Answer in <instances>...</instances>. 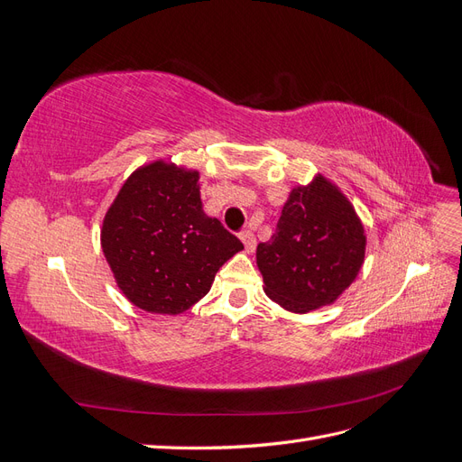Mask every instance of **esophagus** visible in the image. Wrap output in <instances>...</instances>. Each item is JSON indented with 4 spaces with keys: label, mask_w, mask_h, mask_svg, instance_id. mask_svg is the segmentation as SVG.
<instances>
[{
    "label": "esophagus",
    "mask_w": 462,
    "mask_h": 462,
    "mask_svg": "<svg viewBox=\"0 0 462 462\" xmlns=\"http://www.w3.org/2000/svg\"><path fill=\"white\" fill-rule=\"evenodd\" d=\"M241 241L245 243V250L246 253L250 254V253H254V248H256V236L253 235V231H241Z\"/></svg>",
    "instance_id": "obj_1"
}]
</instances>
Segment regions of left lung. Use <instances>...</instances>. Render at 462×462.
I'll use <instances>...</instances> for the list:
<instances>
[{
	"label": "left lung",
	"instance_id": "left-lung-1",
	"mask_svg": "<svg viewBox=\"0 0 462 462\" xmlns=\"http://www.w3.org/2000/svg\"><path fill=\"white\" fill-rule=\"evenodd\" d=\"M365 250L353 204L318 175L291 190L272 239L256 248L265 295L297 314L331 304L356 279Z\"/></svg>",
	"mask_w": 462,
	"mask_h": 462
}]
</instances>
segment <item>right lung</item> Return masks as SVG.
Masks as SVG:
<instances>
[{
    "label": "right lung",
    "instance_id": "1",
    "mask_svg": "<svg viewBox=\"0 0 462 462\" xmlns=\"http://www.w3.org/2000/svg\"><path fill=\"white\" fill-rule=\"evenodd\" d=\"M102 248L125 297L175 316L208 295L243 243L204 214L199 171L158 160L125 180L104 217Z\"/></svg>",
    "mask_w": 462,
    "mask_h": 462
}]
</instances>
